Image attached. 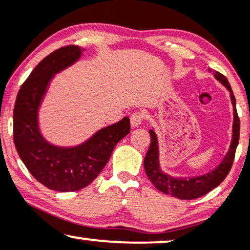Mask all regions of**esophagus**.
I'll return each instance as SVG.
<instances>
[{
  "instance_id": "obj_1",
  "label": "esophagus",
  "mask_w": 250,
  "mask_h": 250,
  "mask_svg": "<svg viewBox=\"0 0 250 250\" xmlns=\"http://www.w3.org/2000/svg\"><path fill=\"white\" fill-rule=\"evenodd\" d=\"M143 120H144V114H143L142 112L132 113L131 116H130V125H131V127L132 128L138 127V125L143 122Z\"/></svg>"
}]
</instances>
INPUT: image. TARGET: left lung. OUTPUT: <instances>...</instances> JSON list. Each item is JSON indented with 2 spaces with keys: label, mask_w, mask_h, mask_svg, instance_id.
Listing matches in <instances>:
<instances>
[{
  "label": "left lung",
  "mask_w": 250,
  "mask_h": 250,
  "mask_svg": "<svg viewBox=\"0 0 250 250\" xmlns=\"http://www.w3.org/2000/svg\"><path fill=\"white\" fill-rule=\"evenodd\" d=\"M211 72V69H208ZM215 79L222 83L229 91L231 103L233 105V125H232V141L229 148L224 159L217 167L212 170L206 172L200 176H192V177H174V176L166 174L160 167L159 161V143L155 131L149 129L151 136V144L144 159V168L149 181L159 191L165 194H170L171 197L181 199V200H193L207 194L211 189L221 184L226 176L231 170L233 164L235 149L239 144V136H240V120H239L237 107H235V98L232 91L231 85L228 79L218 72H214Z\"/></svg>",
  "instance_id": "1"
}]
</instances>
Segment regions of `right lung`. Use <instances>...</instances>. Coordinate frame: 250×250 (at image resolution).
<instances>
[{
    "mask_svg": "<svg viewBox=\"0 0 250 250\" xmlns=\"http://www.w3.org/2000/svg\"><path fill=\"white\" fill-rule=\"evenodd\" d=\"M85 49L67 45L39 62L17 95L13 109V141L21 161L36 181L57 192L88 186L108 162L115 145L130 132L128 116L99 129L75 146L46 141L39 125V109L56 74L75 64Z\"/></svg>",
    "mask_w": 250,
    "mask_h": 250,
    "instance_id": "right-lung-1",
    "label": "right lung"
}]
</instances>
